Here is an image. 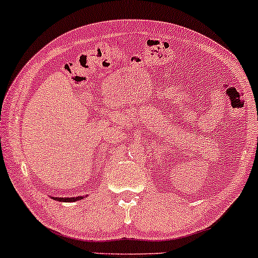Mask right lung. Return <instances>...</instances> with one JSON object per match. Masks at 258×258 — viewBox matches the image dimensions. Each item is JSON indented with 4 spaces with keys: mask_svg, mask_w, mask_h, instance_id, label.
Returning a JSON list of instances; mask_svg holds the SVG:
<instances>
[{
    "mask_svg": "<svg viewBox=\"0 0 258 258\" xmlns=\"http://www.w3.org/2000/svg\"><path fill=\"white\" fill-rule=\"evenodd\" d=\"M52 199L53 200H57V201H64V203H74V201H78V200L84 199V197H74V198H58V197L53 198L52 197Z\"/></svg>",
    "mask_w": 258,
    "mask_h": 258,
    "instance_id": "add662e5",
    "label": "right lung"
}]
</instances>
